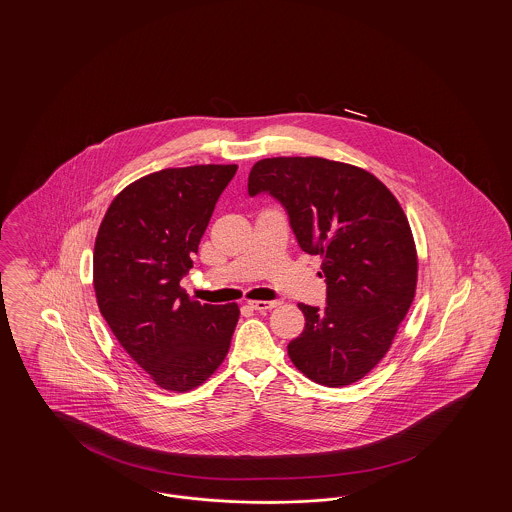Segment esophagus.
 <instances>
[{
  "instance_id": "1",
  "label": "esophagus",
  "mask_w": 512,
  "mask_h": 512,
  "mask_svg": "<svg viewBox=\"0 0 512 512\" xmlns=\"http://www.w3.org/2000/svg\"><path fill=\"white\" fill-rule=\"evenodd\" d=\"M247 305L255 311H270L278 305V301H247Z\"/></svg>"
}]
</instances>
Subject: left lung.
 <instances>
[{
  "label": "left lung",
  "mask_w": 512,
  "mask_h": 512,
  "mask_svg": "<svg viewBox=\"0 0 512 512\" xmlns=\"http://www.w3.org/2000/svg\"><path fill=\"white\" fill-rule=\"evenodd\" d=\"M247 192L272 195L295 240L320 255L326 307L299 303L305 330L288 355L307 378L349 386L388 353L416 290V249L399 201L370 172L322 157L253 165Z\"/></svg>",
  "instance_id": "1"
}]
</instances>
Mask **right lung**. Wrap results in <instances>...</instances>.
I'll return each mask as SVG.
<instances>
[{
  "mask_svg": "<svg viewBox=\"0 0 512 512\" xmlns=\"http://www.w3.org/2000/svg\"><path fill=\"white\" fill-rule=\"evenodd\" d=\"M236 165L147 174L113 199L94 247L98 307L151 380L194 390L224 361L240 309L201 305L180 286Z\"/></svg>",
  "mask_w": 512,
  "mask_h": 512,
  "instance_id": "1",
  "label": "right lung"
}]
</instances>
